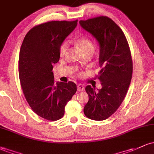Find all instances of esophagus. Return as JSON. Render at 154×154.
Returning a JSON list of instances; mask_svg holds the SVG:
<instances>
[{
    "label": "esophagus",
    "mask_w": 154,
    "mask_h": 154,
    "mask_svg": "<svg viewBox=\"0 0 154 154\" xmlns=\"http://www.w3.org/2000/svg\"><path fill=\"white\" fill-rule=\"evenodd\" d=\"M77 90L79 92H82V91L84 90V86L83 84H78L77 86Z\"/></svg>",
    "instance_id": "34e87169"
}]
</instances>
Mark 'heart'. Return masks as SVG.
Returning <instances> with one entry per match:
<instances>
[{
  "label": "heart",
  "mask_w": 154,
  "mask_h": 154,
  "mask_svg": "<svg viewBox=\"0 0 154 154\" xmlns=\"http://www.w3.org/2000/svg\"><path fill=\"white\" fill-rule=\"evenodd\" d=\"M76 43L79 46L81 50L83 51L84 53H85L86 51H88L90 50H94L93 44L91 42L90 39L87 37H84V36L79 37L76 39ZM68 45H69L67 41H64V42H62V43H61L59 48V54L60 57H64V56H65L67 48H68ZM79 75H81L82 73H79Z\"/></svg>",
  "instance_id": "obj_1"
}]
</instances>
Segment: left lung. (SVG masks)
<instances>
[{
	"label": "left lung",
	"mask_w": 154,
	"mask_h": 154,
	"mask_svg": "<svg viewBox=\"0 0 154 154\" xmlns=\"http://www.w3.org/2000/svg\"><path fill=\"white\" fill-rule=\"evenodd\" d=\"M81 26L90 33L100 45L98 72L102 88L86 87L89 100L84 113L93 120H104L121 105L129 87L133 62L128 41L120 27L106 16L79 21Z\"/></svg>",
	"instance_id": "obj_1"
}]
</instances>
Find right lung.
Returning a JSON list of instances; mask_svg holds the SVG:
<instances>
[{
	"label": "right lung",
	"mask_w": 154,
	"mask_h": 154,
	"mask_svg": "<svg viewBox=\"0 0 154 154\" xmlns=\"http://www.w3.org/2000/svg\"><path fill=\"white\" fill-rule=\"evenodd\" d=\"M78 20L50 21L26 34L19 56V77L28 103L39 117L56 121L76 92V84L54 82L53 65L59 60V48L76 27Z\"/></svg>",
	"instance_id": "1"
}]
</instances>
